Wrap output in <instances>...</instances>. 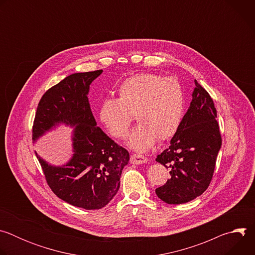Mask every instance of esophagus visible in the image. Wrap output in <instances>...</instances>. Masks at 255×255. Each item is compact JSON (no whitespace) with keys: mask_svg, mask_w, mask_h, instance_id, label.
<instances>
[{"mask_svg":"<svg viewBox=\"0 0 255 255\" xmlns=\"http://www.w3.org/2000/svg\"><path fill=\"white\" fill-rule=\"evenodd\" d=\"M130 161L133 164H142L147 162V158L141 154H132L130 157Z\"/></svg>","mask_w":255,"mask_h":255,"instance_id":"esophagus-1","label":"esophagus"}]
</instances>
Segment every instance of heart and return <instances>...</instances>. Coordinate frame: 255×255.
Masks as SVG:
<instances>
[{
    "label": "heart",
    "mask_w": 255,
    "mask_h": 255,
    "mask_svg": "<svg viewBox=\"0 0 255 255\" xmlns=\"http://www.w3.org/2000/svg\"><path fill=\"white\" fill-rule=\"evenodd\" d=\"M118 95V99L103 101L100 121L113 137L124 139L135 116L139 125L128 139V146L135 151H147L158 139L172 138L183 123L186 96L175 79L138 74L120 85Z\"/></svg>",
    "instance_id": "b5f03b06"
}]
</instances>
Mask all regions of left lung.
Masks as SVG:
<instances>
[{"label":"left lung","mask_w":255,"mask_h":255,"mask_svg":"<svg viewBox=\"0 0 255 255\" xmlns=\"http://www.w3.org/2000/svg\"><path fill=\"white\" fill-rule=\"evenodd\" d=\"M193 100L169 147L156 161L168 168L170 178L155 193L170 205L188 203L209 187L222 138L217 111L209 93L195 80Z\"/></svg>","instance_id":"left-lung-1"}]
</instances>
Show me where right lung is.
<instances>
[{
  "label": "right lung",
  "mask_w": 255,
  "mask_h": 255,
  "mask_svg": "<svg viewBox=\"0 0 255 255\" xmlns=\"http://www.w3.org/2000/svg\"><path fill=\"white\" fill-rule=\"evenodd\" d=\"M102 72H78L47 90L32 127L34 141L58 123L75 127V153L65 165H50L37 153L36 156L51 191L64 202L86 210L101 209L115 197L129 161V152L97 127L91 110L90 85Z\"/></svg>",
  "instance_id": "add662e5"
}]
</instances>
